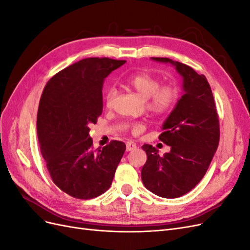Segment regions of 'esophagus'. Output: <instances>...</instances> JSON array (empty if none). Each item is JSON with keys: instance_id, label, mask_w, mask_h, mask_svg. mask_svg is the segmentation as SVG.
<instances>
[{"instance_id": "esophagus-1", "label": "esophagus", "mask_w": 250, "mask_h": 250, "mask_svg": "<svg viewBox=\"0 0 250 250\" xmlns=\"http://www.w3.org/2000/svg\"><path fill=\"white\" fill-rule=\"evenodd\" d=\"M135 148H137V144H134L132 142H128L126 144V150L127 151H131V150H134Z\"/></svg>"}]
</instances>
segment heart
<instances>
[{
    "label": "heart",
    "instance_id": "heart-1",
    "mask_svg": "<svg viewBox=\"0 0 250 250\" xmlns=\"http://www.w3.org/2000/svg\"><path fill=\"white\" fill-rule=\"evenodd\" d=\"M125 84L132 88L142 98L146 99L147 109L155 116H162L173 109L178 99V89L172 84L161 85V81L154 75L141 72L128 75L124 79ZM117 90L109 87L105 95V103L111 107ZM142 125H135L134 130H141Z\"/></svg>",
    "mask_w": 250,
    "mask_h": 250
}]
</instances>
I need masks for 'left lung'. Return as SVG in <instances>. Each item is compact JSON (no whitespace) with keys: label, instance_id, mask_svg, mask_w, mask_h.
I'll return each mask as SVG.
<instances>
[{"label":"left lung","instance_id":"left-lung-1","mask_svg":"<svg viewBox=\"0 0 250 250\" xmlns=\"http://www.w3.org/2000/svg\"><path fill=\"white\" fill-rule=\"evenodd\" d=\"M171 63L183 77L184 95L165 121L160 139L171 147L160 156L148 144L147 162L141 175L149 191L163 198H177L190 192L206 175L220 139V128L213 93L204 75L170 58L152 57Z\"/></svg>","mask_w":250,"mask_h":250}]
</instances>
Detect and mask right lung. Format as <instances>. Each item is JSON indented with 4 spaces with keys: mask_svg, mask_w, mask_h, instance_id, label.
I'll use <instances>...</instances> for the list:
<instances>
[{
    "mask_svg": "<svg viewBox=\"0 0 250 250\" xmlns=\"http://www.w3.org/2000/svg\"><path fill=\"white\" fill-rule=\"evenodd\" d=\"M125 60L85 58L54 75L37 111V137L51 178L74 198L92 199L106 192L126 145L111 141L93 150L89 126L103 110L104 79Z\"/></svg>",
    "mask_w": 250,
    "mask_h": 250,
    "instance_id": "right-lung-1",
    "label": "right lung"
}]
</instances>
